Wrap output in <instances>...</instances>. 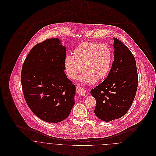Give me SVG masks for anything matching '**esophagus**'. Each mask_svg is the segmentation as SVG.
<instances>
[{"label":"esophagus","instance_id":"esophagus-1","mask_svg":"<svg viewBox=\"0 0 156 156\" xmlns=\"http://www.w3.org/2000/svg\"><path fill=\"white\" fill-rule=\"evenodd\" d=\"M76 91H77V93L80 95H85L87 94L86 90L81 87H77Z\"/></svg>","mask_w":156,"mask_h":156}]
</instances>
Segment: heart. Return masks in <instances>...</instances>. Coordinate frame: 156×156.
<instances>
[{"label": "heart", "mask_w": 156, "mask_h": 156, "mask_svg": "<svg viewBox=\"0 0 156 156\" xmlns=\"http://www.w3.org/2000/svg\"><path fill=\"white\" fill-rule=\"evenodd\" d=\"M112 62L111 49L105 44L85 42L77 46L73 56L65 59V69L67 76L72 79L85 72L79 80L88 85L95 83L97 80L105 79L108 74Z\"/></svg>", "instance_id": "1"}]
</instances>
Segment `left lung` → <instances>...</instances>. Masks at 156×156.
Returning a JSON list of instances; mask_svg holds the SVG:
<instances>
[{
  "label": "left lung",
  "mask_w": 156,
  "mask_h": 156,
  "mask_svg": "<svg viewBox=\"0 0 156 156\" xmlns=\"http://www.w3.org/2000/svg\"><path fill=\"white\" fill-rule=\"evenodd\" d=\"M114 61L108 77L90 94L96 100L95 115L104 121L123 116L135 97L138 75L136 60L129 48L113 38Z\"/></svg>",
  "instance_id": "8db88e82"
}]
</instances>
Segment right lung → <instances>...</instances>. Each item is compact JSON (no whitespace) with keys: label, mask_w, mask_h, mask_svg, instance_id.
<instances>
[{"label":"right lung","mask_w":156,"mask_h":156,"mask_svg":"<svg viewBox=\"0 0 156 156\" xmlns=\"http://www.w3.org/2000/svg\"><path fill=\"white\" fill-rule=\"evenodd\" d=\"M66 48L58 38L35 45L23 64L21 82L26 102L35 115L58 123L68 116L76 87L64 73Z\"/></svg>","instance_id":"obj_1"}]
</instances>
